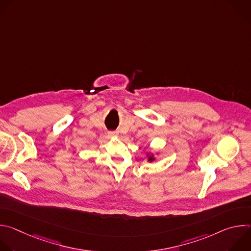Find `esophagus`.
<instances>
[{"label":"esophagus","mask_w":251,"mask_h":251,"mask_svg":"<svg viewBox=\"0 0 251 251\" xmlns=\"http://www.w3.org/2000/svg\"><path fill=\"white\" fill-rule=\"evenodd\" d=\"M118 135V133L116 131H109L108 132V136L109 137H116Z\"/></svg>","instance_id":"1"}]
</instances>
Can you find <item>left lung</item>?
Masks as SVG:
<instances>
[{
  "label": "left lung",
  "mask_w": 251,
  "mask_h": 251,
  "mask_svg": "<svg viewBox=\"0 0 251 251\" xmlns=\"http://www.w3.org/2000/svg\"><path fill=\"white\" fill-rule=\"evenodd\" d=\"M147 157H148V162H153L155 160V157L153 154H148Z\"/></svg>",
  "instance_id": "left-lung-1"
}]
</instances>
